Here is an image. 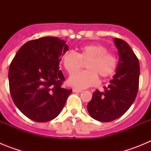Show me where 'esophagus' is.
Listing matches in <instances>:
<instances>
[{
	"label": "esophagus",
	"mask_w": 151,
	"mask_h": 151,
	"mask_svg": "<svg viewBox=\"0 0 151 151\" xmlns=\"http://www.w3.org/2000/svg\"><path fill=\"white\" fill-rule=\"evenodd\" d=\"M73 92H82V89H78V88H73Z\"/></svg>",
	"instance_id": "obj_1"
}]
</instances>
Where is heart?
I'll list each match as a JSON object with an SVG mask.
<instances>
[{"instance_id": "1", "label": "heart", "mask_w": 151, "mask_h": 151, "mask_svg": "<svg viewBox=\"0 0 151 151\" xmlns=\"http://www.w3.org/2000/svg\"><path fill=\"white\" fill-rule=\"evenodd\" d=\"M87 61L86 70L73 75L69 78V84L78 88L94 86L98 82V76L104 79L113 76L116 70V56L102 44L94 43L82 45L78 53L73 50L65 52L61 63L69 75L79 70L82 61Z\"/></svg>"}]
</instances>
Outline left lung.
Wrapping results in <instances>:
<instances>
[{
	"label": "left lung",
	"instance_id": "1",
	"mask_svg": "<svg viewBox=\"0 0 151 151\" xmlns=\"http://www.w3.org/2000/svg\"><path fill=\"white\" fill-rule=\"evenodd\" d=\"M113 40L119 56L116 73L104 91L93 93L87 106L91 116L100 122H111L122 116L135 100L139 86L138 57L125 41Z\"/></svg>",
	"mask_w": 151,
	"mask_h": 151
}]
</instances>
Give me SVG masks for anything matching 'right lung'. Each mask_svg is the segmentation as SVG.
Segmentation results:
<instances>
[{"instance_id": "right-lung-1", "label": "right lung", "mask_w": 151, "mask_h": 151, "mask_svg": "<svg viewBox=\"0 0 151 151\" xmlns=\"http://www.w3.org/2000/svg\"><path fill=\"white\" fill-rule=\"evenodd\" d=\"M68 50L64 40L43 37L24 44L12 60L8 73L12 99L32 120L54 119L73 91L61 86L65 78L59 64Z\"/></svg>"}]
</instances>
